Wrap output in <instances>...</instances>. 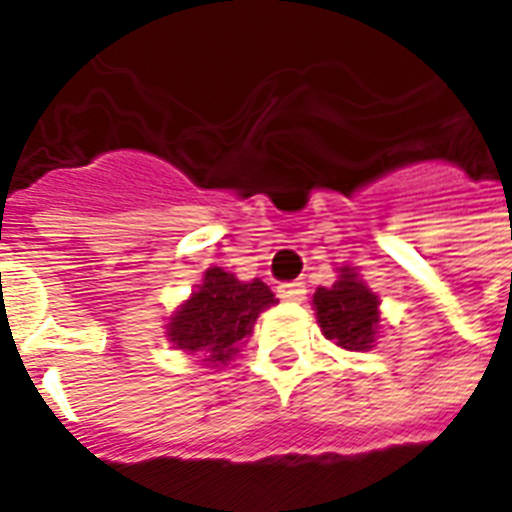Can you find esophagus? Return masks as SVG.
<instances>
[{
  "instance_id": "34e87169",
  "label": "esophagus",
  "mask_w": 512,
  "mask_h": 512,
  "mask_svg": "<svg viewBox=\"0 0 512 512\" xmlns=\"http://www.w3.org/2000/svg\"><path fill=\"white\" fill-rule=\"evenodd\" d=\"M279 297L281 300H289V303H297V300H303L305 297V284L303 281H284V284H279Z\"/></svg>"
}]
</instances>
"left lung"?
<instances>
[{
	"mask_svg": "<svg viewBox=\"0 0 512 512\" xmlns=\"http://www.w3.org/2000/svg\"><path fill=\"white\" fill-rule=\"evenodd\" d=\"M316 319L327 340L345 350L372 348L380 313H377V295L364 287V281L350 268H342L340 281L332 287H319L313 295Z\"/></svg>",
	"mask_w": 512,
	"mask_h": 512,
	"instance_id": "1",
	"label": "left lung"
}]
</instances>
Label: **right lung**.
<instances>
[{"label":"right lung","instance_id":"1","mask_svg":"<svg viewBox=\"0 0 512 512\" xmlns=\"http://www.w3.org/2000/svg\"><path fill=\"white\" fill-rule=\"evenodd\" d=\"M279 303L260 279L239 281L223 268H209L204 284L172 316L170 340L177 348L204 353V361L225 364L244 337L252 335L260 311Z\"/></svg>","mask_w":512,"mask_h":512}]
</instances>
